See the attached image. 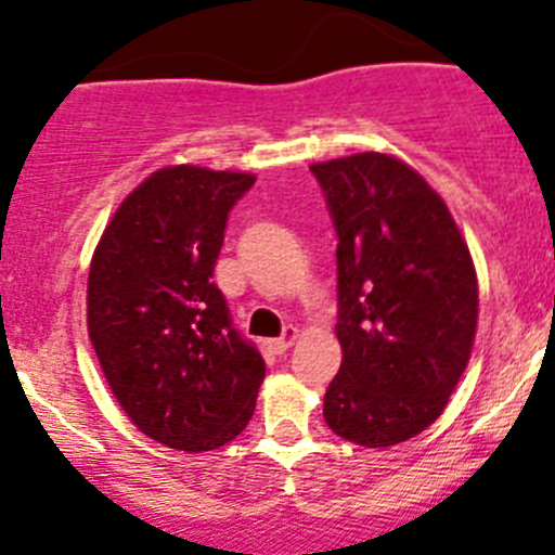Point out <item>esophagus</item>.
<instances>
[{"mask_svg":"<svg viewBox=\"0 0 555 555\" xmlns=\"http://www.w3.org/2000/svg\"><path fill=\"white\" fill-rule=\"evenodd\" d=\"M295 339H298V328H295V325H287V328H284V334L279 336V339H271V341H268V348H271V353H279V356H282L284 350L293 348Z\"/></svg>","mask_w":555,"mask_h":555,"instance_id":"1","label":"esophagus"}]
</instances>
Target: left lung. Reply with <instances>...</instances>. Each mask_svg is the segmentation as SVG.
<instances>
[{
  "label": "left lung",
  "mask_w": 555,
  "mask_h": 555,
  "mask_svg": "<svg viewBox=\"0 0 555 555\" xmlns=\"http://www.w3.org/2000/svg\"><path fill=\"white\" fill-rule=\"evenodd\" d=\"M336 237L341 366L325 424L366 449L441 416L476 336L479 287L447 202L402 160L356 153L312 164Z\"/></svg>",
  "instance_id": "left-lung-1"
}]
</instances>
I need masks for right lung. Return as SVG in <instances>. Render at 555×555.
<instances>
[{
    "instance_id": "obj_1",
    "label": "right lung",
    "mask_w": 555,
    "mask_h": 555,
    "mask_svg": "<svg viewBox=\"0 0 555 555\" xmlns=\"http://www.w3.org/2000/svg\"><path fill=\"white\" fill-rule=\"evenodd\" d=\"M254 175L167 167L117 207L92 254L87 331L112 395L147 438L183 452L230 443L266 361L232 325L214 271Z\"/></svg>"
}]
</instances>
